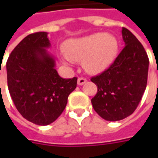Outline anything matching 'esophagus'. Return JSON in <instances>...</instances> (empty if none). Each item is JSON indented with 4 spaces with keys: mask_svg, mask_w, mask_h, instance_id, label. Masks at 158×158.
Masks as SVG:
<instances>
[{
    "mask_svg": "<svg viewBox=\"0 0 158 158\" xmlns=\"http://www.w3.org/2000/svg\"><path fill=\"white\" fill-rule=\"evenodd\" d=\"M86 82H87V80H86L85 78H83V77H79L78 80H77V84L81 86V85H83L84 83H86Z\"/></svg>",
    "mask_w": 158,
    "mask_h": 158,
    "instance_id": "obj_1",
    "label": "esophagus"
}]
</instances>
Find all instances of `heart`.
Instances as JSON below:
<instances>
[{"label":"heart","mask_w":158,"mask_h":158,"mask_svg":"<svg viewBox=\"0 0 158 158\" xmlns=\"http://www.w3.org/2000/svg\"><path fill=\"white\" fill-rule=\"evenodd\" d=\"M64 52L58 55L65 65L82 61L88 73L97 74L108 69L118 52V41L110 33L95 32L77 39H71L63 45Z\"/></svg>","instance_id":"heart-1"}]
</instances>
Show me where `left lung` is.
Instances as JSON below:
<instances>
[{
	"label": "left lung",
	"instance_id": "1",
	"mask_svg": "<svg viewBox=\"0 0 158 158\" xmlns=\"http://www.w3.org/2000/svg\"><path fill=\"white\" fill-rule=\"evenodd\" d=\"M121 33L123 50L108 69L90 79L98 86L92 106L108 121L123 119L135 112L148 80L149 58L143 45L127 29L122 28Z\"/></svg>",
	"mask_w": 158,
	"mask_h": 158
}]
</instances>
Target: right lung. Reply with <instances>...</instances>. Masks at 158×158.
Instances as JSON below:
<instances>
[{"instance_id": "right-lung-1", "label": "right lung", "mask_w": 158, "mask_h": 158, "mask_svg": "<svg viewBox=\"0 0 158 158\" xmlns=\"http://www.w3.org/2000/svg\"><path fill=\"white\" fill-rule=\"evenodd\" d=\"M47 32L25 37L7 61L8 87L16 109L27 120L40 126L52 123L62 113L77 78L64 79L55 69V59L46 49Z\"/></svg>"}]
</instances>
